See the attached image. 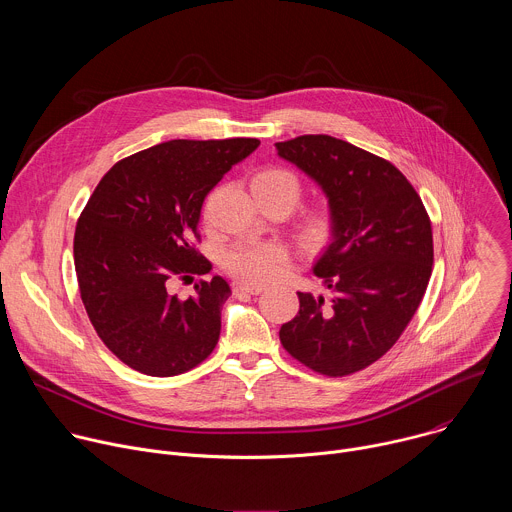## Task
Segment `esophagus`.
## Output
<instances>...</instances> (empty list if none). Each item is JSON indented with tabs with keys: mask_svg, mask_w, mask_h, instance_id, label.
Masks as SVG:
<instances>
[{
	"mask_svg": "<svg viewBox=\"0 0 512 512\" xmlns=\"http://www.w3.org/2000/svg\"><path fill=\"white\" fill-rule=\"evenodd\" d=\"M265 287L263 285H253V283H235V294H251L257 296L261 294Z\"/></svg>",
	"mask_w": 512,
	"mask_h": 512,
	"instance_id": "obj_1",
	"label": "esophagus"
}]
</instances>
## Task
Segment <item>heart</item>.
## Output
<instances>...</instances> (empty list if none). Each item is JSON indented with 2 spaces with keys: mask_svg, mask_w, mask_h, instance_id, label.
<instances>
[{
  "mask_svg": "<svg viewBox=\"0 0 512 512\" xmlns=\"http://www.w3.org/2000/svg\"><path fill=\"white\" fill-rule=\"evenodd\" d=\"M251 190L257 200H285L294 206L302 194V184L296 174L279 166H265L251 178ZM300 239L310 249L324 247L334 231L336 216L328 204H316L300 216ZM223 263L229 273L251 283H269L277 279L287 263L289 253L281 243L273 241H237L225 251Z\"/></svg>",
  "mask_w": 512,
  "mask_h": 512,
  "instance_id": "b5f03b06",
  "label": "heart"
}]
</instances>
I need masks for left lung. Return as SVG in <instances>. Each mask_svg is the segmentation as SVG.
<instances>
[{
    "label": "left lung",
    "instance_id": "left-lung-1",
    "mask_svg": "<svg viewBox=\"0 0 512 512\" xmlns=\"http://www.w3.org/2000/svg\"><path fill=\"white\" fill-rule=\"evenodd\" d=\"M275 148L318 182L336 216L314 265L330 300L298 291L300 312L279 340L308 369L346 377L379 360L417 312L433 263L429 216L391 162L348 141L300 135Z\"/></svg>",
    "mask_w": 512,
    "mask_h": 512
}]
</instances>
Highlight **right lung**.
<instances>
[{"instance_id":"right-lung-1","label":"right lung","mask_w":512,"mask_h":512,"mask_svg":"<svg viewBox=\"0 0 512 512\" xmlns=\"http://www.w3.org/2000/svg\"><path fill=\"white\" fill-rule=\"evenodd\" d=\"M259 139H172L117 162L97 184L75 231L81 300L105 346L133 371L174 377L208 358L221 336L229 283L200 279L196 296L168 291L204 275L196 251L206 194L259 148Z\"/></svg>"}]
</instances>
